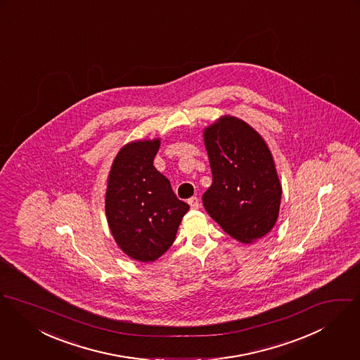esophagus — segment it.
I'll return each mask as SVG.
<instances>
[{"label": "esophagus", "instance_id": "34e87169", "mask_svg": "<svg viewBox=\"0 0 360 360\" xmlns=\"http://www.w3.org/2000/svg\"><path fill=\"white\" fill-rule=\"evenodd\" d=\"M188 202H189V205H191V208H193V210H198L200 207V200L196 198V196H193V198H191V199L188 200Z\"/></svg>", "mask_w": 360, "mask_h": 360}]
</instances>
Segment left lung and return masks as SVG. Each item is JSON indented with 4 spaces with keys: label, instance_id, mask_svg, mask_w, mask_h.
Listing matches in <instances>:
<instances>
[{
    "label": "left lung",
    "instance_id": "obj_1",
    "mask_svg": "<svg viewBox=\"0 0 360 360\" xmlns=\"http://www.w3.org/2000/svg\"><path fill=\"white\" fill-rule=\"evenodd\" d=\"M212 185L202 195L210 217L233 239L265 236L279 215L281 186L272 153L261 135L236 117L204 129Z\"/></svg>",
    "mask_w": 360,
    "mask_h": 360
}]
</instances>
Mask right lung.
Wrapping results in <instances>:
<instances>
[{
    "mask_svg": "<svg viewBox=\"0 0 360 360\" xmlns=\"http://www.w3.org/2000/svg\"><path fill=\"white\" fill-rule=\"evenodd\" d=\"M159 148V139L125 145L113 161L108 181L109 228L121 250L141 262L156 261L172 245L189 210L153 165Z\"/></svg>",
    "mask_w": 360,
    "mask_h": 360,
    "instance_id": "obj_1",
    "label": "right lung"
}]
</instances>
